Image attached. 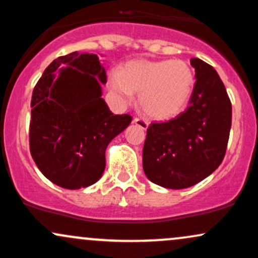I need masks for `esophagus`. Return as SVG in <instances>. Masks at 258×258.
<instances>
[{
    "label": "esophagus",
    "instance_id": "34e87169",
    "mask_svg": "<svg viewBox=\"0 0 258 258\" xmlns=\"http://www.w3.org/2000/svg\"><path fill=\"white\" fill-rule=\"evenodd\" d=\"M133 122H135L136 125H137L138 127H141L142 130H147V128H148V126H149V123H148L146 120L139 119V117H136V119L133 120Z\"/></svg>",
    "mask_w": 258,
    "mask_h": 258
}]
</instances>
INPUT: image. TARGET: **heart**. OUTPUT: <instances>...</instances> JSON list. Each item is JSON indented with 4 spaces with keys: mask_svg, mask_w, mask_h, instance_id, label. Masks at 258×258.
Wrapping results in <instances>:
<instances>
[{
    "mask_svg": "<svg viewBox=\"0 0 258 258\" xmlns=\"http://www.w3.org/2000/svg\"><path fill=\"white\" fill-rule=\"evenodd\" d=\"M108 86L121 104L131 103L133 93H139V106L148 117L168 120L188 105L195 75L183 60L138 59L125 64L121 72H110Z\"/></svg>",
    "mask_w": 258,
    "mask_h": 258,
    "instance_id": "heart-1",
    "label": "heart"
}]
</instances>
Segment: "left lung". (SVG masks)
Masks as SVG:
<instances>
[{"mask_svg": "<svg viewBox=\"0 0 258 258\" xmlns=\"http://www.w3.org/2000/svg\"><path fill=\"white\" fill-rule=\"evenodd\" d=\"M195 86L185 111L148 127L143 170L155 184L183 189L205 179L226 155L232 103L218 74L199 58L190 59Z\"/></svg>", "mask_w": 258, "mask_h": 258, "instance_id": "obj_1", "label": "left lung"}]
</instances>
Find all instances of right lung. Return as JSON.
Here are the masks:
<instances>
[{"instance_id":"obj_1","label":"right lung","mask_w":258,"mask_h":258,"mask_svg":"<svg viewBox=\"0 0 258 258\" xmlns=\"http://www.w3.org/2000/svg\"><path fill=\"white\" fill-rule=\"evenodd\" d=\"M102 84L106 74L98 55L73 52L54 59L32 92L31 156L61 188L94 184L104 172L106 147L132 121L109 110Z\"/></svg>"}]
</instances>
